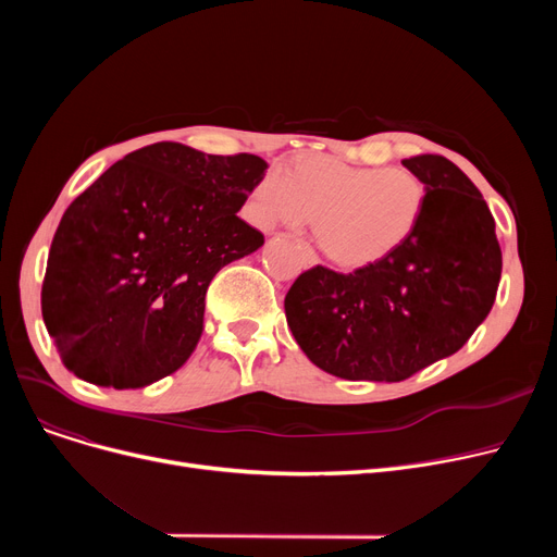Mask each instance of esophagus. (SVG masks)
<instances>
[{
    "instance_id": "34e87169",
    "label": "esophagus",
    "mask_w": 557,
    "mask_h": 557,
    "mask_svg": "<svg viewBox=\"0 0 557 557\" xmlns=\"http://www.w3.org/2000/svg\"><path fill=\"white\" fill-rule=\"evenodd\" d=\"M298 250H300V257H302V261H305V267H307V269L315 267V263H318V257H315V252H313L307 244L298 242Z\"/></svg>"
}]
</instances>
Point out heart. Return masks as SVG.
Listing matches in <instances>:
<instances>
[{
    "mask_svg": "<svg viewBox=\"0 0 557 557\" xmlns=\"http://www.w3.org/2000/svg\"><path fill=\"white\" fill-rule=\"evenodd\" d=\"M426 202L429 187L413 171L311 156L263 173L250 191L248 216L261 230L300 227L313 216L325 255L338 267L366 269L413 237Z\"/></svg>",
    "mask_w": 557,
    "mask_h": 557,
    "instance_id": "heart-1",
    "label": "heart"
}]
</instances>
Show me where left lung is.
Segmentation results:
<instances>
[{
    "label": "left lung",
    "mask_w": 557,
    "mask_h": 557,
    "mask_svg": "<svg viewBox=\"0 0 557 557\" xmlns=\"http://www.w3.org/2000/svg\"><path fill=\"white\" fill-rule=\"evenodd\" d=\"M401 164L429 187L413 237L349 275L315 267L284 298L307 359L349 382H401L458 352L502 280L494 219L474 183L443 156Z\"/></svg>",
    "instance_id": "8db88e82"
}]
</instances>
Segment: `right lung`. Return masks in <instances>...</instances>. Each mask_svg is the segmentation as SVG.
<instances>
[{
  "instance_id": "right-lung-1",
  "label": "right lung",
  "mask_w": 557,
  "mask_h": 557,
  "mask_svg": "<svg viewBox=\"0 0 557 557\" xmlns=\"http://www.w3.org/2000/svg\"><path fill=\"white\" fill-rule=\"evenodd\" d=\"M267 169L250 153L158 141L70 205L42 284L45 325L67 370L124 391L160 382L191 357L212 277L263 246L237 212Z\"/></svg>"
}]
</instances>
